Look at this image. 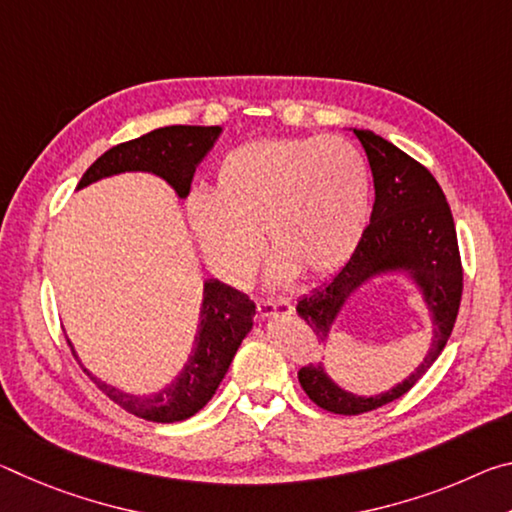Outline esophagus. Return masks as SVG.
I'll return each mask as SVG.
<instances>
[{"label": "esophagus", "mask_w": 512, "mask_h": 512, "mask_svg": "<svg viewBox=\"0 0 512 512\" xmlns=\"http://www.w3.org/2000/svg\"><path fill=\"white\" fill-rule=\"evenodd\" d=\"M257 311L262 318H271L277 314H291L293 311V302L289 298H262L257 300Z\"/></svg>", "instance_id": "esophagus-1"}]
</instances>
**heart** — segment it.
I'll use <instances>...</instances> for the list:
<instances>
[{
	"instance_id": "1",
	"label": "heart",
	"mask_w": 512,
	"mask_h": 512,
	"mask_svg": "<svg viewBox=\"0 0 512 512\" xmlns=\"http://www.w3.org/2000/svg\"><path fill=\"white\" fill-rule=\"evenodd\" d=\"M187 216L207 262L228 282L255 273L264 232L275 275L318 277L357 250L370 216V171L341 137L253 140L216 167L214 192H194Z\"/></svg>"
}]
</instances>
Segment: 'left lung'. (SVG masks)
<instances>
[{
    "instance_id": "left-lung-1",
    "label": "left lung",
    "mask_w": 512,
    "mask_h": 512,
    "mask_svg": "<svg viewBox=\"0 0 512 512\" xmlns=\"http://www.w3.org/2000/svg\"><path fill=\"white\" fill-rule=\"evenodd\" d=\"M354 135L366 149L372 183H375L370 223L348 264L325 287L298 300V316L309 325L316 341L327 343L336 314L359 284L372 275L404 268L420 284L436 329H433L431 350L420 368L384 395L357 397L345 393L332 384L320 363L302 366L298 370L302 391L320 409L339 415L375 411L409 393L447 345L463 296V264L458 253L454 216L436 178L424 164L384 137L372 131H354Z\"/></svg>"
}]
</instances>
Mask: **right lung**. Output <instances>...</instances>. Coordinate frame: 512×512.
<instances>
[{
  "instance_id": "obj_1",
  "label": "right lung",
  "mask_w": 512,
  "mask_h": 512,
  "mask_svg": "<svg viewBox=\"0 0 512 512\" xmlns=\"http://www.w3.org/2000/svg\"><path fill=\"white\" fill-rule=\"evenodd\" d=\"M219 126H167L151 131L137 140L112 146L92 167L83 173L79 187L121 171H151L158 173L176 189L180 198L189 194L194 171L207 151L212 149ZM255 302L246 293L221 284L219 280L205 282L201 325H198L196 345L185 370L171 386L158 395L135 397L126 395L92 377L103 393L121 409L149 422H180L192 418L196 411L212 400L221 379L228 372L232 357L253 327ZM72 345V343H67ZM74 354V352H72Z\"/></svg>"
}]
</instances>
